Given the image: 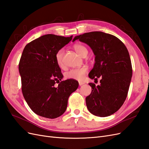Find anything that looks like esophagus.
<instances>
[{
    "mask_svg": "<svg viewBox=\"0 0 149 149\" xmlns=\"http://www.w3.org/2000/svg\"><path fill=\"white\" fill-rule=\"evenodd\" d=\"M79 86H82V85H84V82H79Z\"/></svg>",
    "mask_w": 149,
    "mask_h": 149,
    "instance_id": "esophagus-1",
    "label": "esophagus"
}]
</instances>
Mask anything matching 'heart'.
<instances>
[{"label":"heart","instance_id":"heart-1","mask_svg":"<svg viewBox=\"0 0 149 149\" xmlns=\"http://www.w3.org/2000/svg\"><path fill=\"white\" fill-rule=\"evenodd\" d=\"M74 49L80 56L84 57L87 56L88 54V50L86 47L81 44H75L74 45ZM63 56H64V50L61 49L57 51L56 55V62L57 65L61 68L64 66V62H63ZM88 71V68L86 66H84L80 68H76V69H72L69 71L67 72L65 74V78L68 79H74L80 80H82L84 75H86Z\"/></svg>","mask_w":149,"mask_h":149}]
</instances>
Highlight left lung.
Masks as SVG:
<instances>
[{"label":"left lung","mask_w":149,"mask_h":149,"mask_svg":"<svg viewBox=\"0 0 149 149\" xmlns=\"http://www.w3.org/2000/svg\"><path fill=\"white\" fill-rule=\"evenodd\" d=\"M87 44L95 55V63L88 77L100 78V86L89 83L91 93L86 98L88 111L104 117L116 112L124 103L132 75L129 53L117 37L102 32H91L75 36Z\"/></svg>","instance_id":"1"}]
</instances>
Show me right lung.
<instances>
[{"instance_id":"add662e5","label":"right lung","mask_w":149,"mask_h":149,"mask_svg":"<svg viewBox=\"0 0 149 149\" xmlns=\"http://www.w3.org/2000/svg\"><path fill=\"white\" fill-rule=\"evenodd\" d=\"M72 39V36L47 34L27 44L23 50L19 64L22 91L29 107L38 116L48 118L62 116L69 96L79 87L74 80L62 81L56 58L57 51Z\"/></svg>"}]
</instances>
